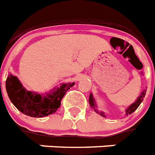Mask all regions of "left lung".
Masks as SVG:
<instances>
[{
    "label": "left lung",
    "instance_id": "left-lung-1",
    "mask_svg": "<svg viewBox=\"0 0 155 155\" xmlns=\"http://www.w3.org/2000/svg\"><path fill=\"white\" fill-rule=\"evenodd\" d=\"M145 94H146V90L143 91V92H142V94H141V96H140V97L137 99V100L136 102H135L134 104H133L132 105L129 107L128 109L126 110V114H131L132 113H133V112L136 110L138 108V107L140 106V104L142 103L143 101V97L145 96ZM88 100H89V104H90L91 107H92L93 108L94 106H95V104H94V100H93V97H92V94H90V96H89V99H88ZM95 111L97 112V110H96V109H95ZM98 113V112H97ZM101 116H103V117H104L105 116V114H104L103 112H100V113H99Z\"/></svg>",
    "mask_w": 155,
    "mask_h": 155
}]
</instances>
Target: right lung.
Returning a JSON list of instances; mask_svg holds the SVG:
<instances>
[{
	"label": "right lung",
	"mask_w": 155,
	"mask_h": 155,
	"mask_svg": "<svg viewBox=\"0 0 155 155\" xmlns=\"http://www.w3.org/2000/svg\"><path fill=\"white\" fill-rule=\"evenodd\" d=\"M74 84H62L55 92L42 98L39 94L26 91L16 77L10 74L6 79V90L12 103L19 111L30 117H43L57 110L67 91Z\"/></svg>",
	"instance_id": "1"
}]
</instances>
